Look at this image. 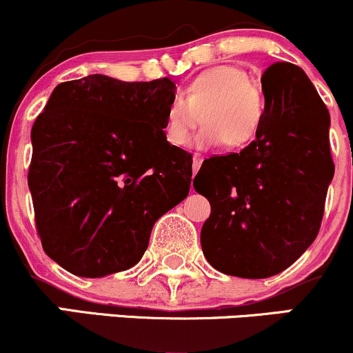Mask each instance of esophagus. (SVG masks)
<instances>
[{
    "mask_svg": "<svg viewBox=\"0 0 353 353\" xmlns=\"http://www.w3.org/2000/svg\"><path fill=\"white\" fill-rule=\"evenodd\" d=\"M202 161H204V159H202L201 154H194V156H192V169H194V174H196V172L201 169Z\"/></svg>",
    "mask_w": 353,
    "mask_h": 353,
    "instance_id": "1",
    "label": "esophagus"
}]
</instances>
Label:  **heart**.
Segmentation results:
<instances>
[{
  "mask_svg": "<svg viewBox=\"0 0 353 353\" xmlns=\"http://www.w3.org/2000/svg\"><path fill=\"white\" fill-rule=\"evenodd\" d=\"M262 91L244 70L216 66L196 76L169 101L164 117V137L182 148L202 121L194 144L212 148L224 143L230 149L242 148L257 136L264 117Z\"/></svg>",
  "mask_w": 353,
  "mask_h": 353,
  "instance_id": "b5f03b06",
  "label": "heart"
}]
</instances>
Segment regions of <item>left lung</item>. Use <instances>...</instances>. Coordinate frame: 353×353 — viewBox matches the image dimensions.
Instances as JSON below:
<instances>
[{
  "mask_svg": "<svg viewBox=\"0 0 353 353\" xmlns=\"http://www.w3.org/2000/svg\"><path fill=\"white\" fill-rule=\"evenodd\" d=\"M261 83L265 106L255 139L209 157L194 177L210 202L202 252L219 272L244 279L272 277L309 249L335 171L329 111L302 68L274 63Z\"/></svg>",
  "mask_w": 353,
  "mask_h": 353,
  "instance_id": "1",
  "label": "left lung"
}]
</instances>
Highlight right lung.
<instances>
[{
  "mask_svg": "<svg viewBox=\"0 0 353 353\" xmlns=\"http://www.w3.org/2000/svg\"><path fill=\"white\" fill-rule=\"evenodd\" d=\"M171 79L103 74L54 88L31 129L28 185L44 252L79 277L131 269L152 225L184 201L192 156L164 137Z\"/></svg>",
  "mask_w": 353,
  "mask_h": 353,
  "instance_id": "add662e5",
  "label": "right lung"
}]
</instances>
